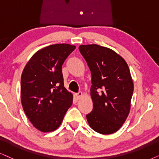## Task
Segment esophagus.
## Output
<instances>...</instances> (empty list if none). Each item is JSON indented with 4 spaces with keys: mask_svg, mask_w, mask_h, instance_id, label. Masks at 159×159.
I'll return each mask as SVG.
<instances>
[{
    "mask_svg": "<svg viewBox=\"0 0 159 159\" xmlns=\"http://www.w3.org/2000/svg\"><path fill=\"white\" fill-rule=\"evenodd\" d=\"M82 95H83V93H82L81 92H78V93H75V98H77V99H79V98H81Z\"/></svg>",
    "mask_w": 159,
    "mask_h": 159,
    "instance_id": "34e87169",
    "label": "esophagus"
}]
</instances>
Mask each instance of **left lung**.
Masks as SVG:
<instances>
[{
	"label": "left lung",
	"mask_w": 159,
	"mask_h": 159,
	"mask_svg": "<svg viewBox=\"0 0 159 159\" xmlns=\"http://www.w3.org/2000/svg\"><path fill=\"white\" fill-rule=\"evenodd\" d=\"M80 53L92 75L93 108L86 114L89 126L98 133L117 131L129 114L134 84L125 61L109 48L80 45Z\"/></svg>",
	"instance_id": "obj_1"
}]
</instances>
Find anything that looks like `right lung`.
Returning a JSON list of instances; mask_svg holds the SVG:
<instances>
[{
	"mask_svg": "<svg viewBox=\"0 0 159 159\" xmlns=\"http://www.w3.org/2000/svg\"><path fill=\"white\" fill-rule=\"evenodd\" d=\"M75 49L68 44L51 45L38 51L21 75V102L26 116L43 132L57 129L73 103L64 86L61 67Z\"/></svg>",
	"mask_w": 159,
	"mask_h": 159,
	"instance_id": "1",
	"label": "right lung"
}]
</instances>
